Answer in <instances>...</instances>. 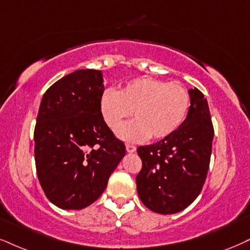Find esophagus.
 <instances>
[{
  "mask_svg": "<svg viewBox=\"0 0 250 250\" xmlns=\"http://www.w3.org/2000/svg\"><path fill=\"white\" fill-rule=\"evenodd\" d=\"M126 150H127V153H134L137 148H135V146H133V145L127 144L126 145Z\"/></svg>",
  "mask_w": 250,
  "mask_h": 250,
  "instance_id": "esophagus-1",
  "label": "esophagus"
}]
</instances>
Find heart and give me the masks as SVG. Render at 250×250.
Returning a JSON list of instances; mask_svg holds the SVG:
<instances>
[{
	"instance_id": "1",
	"label": "heart",
	"mask_w": 250,
	"mask_h": 250,
	"mask_svg": "<svg viewBox=\"0 0 250 250\" xmlns=\"http://www.w3.org/2000/svg\"><path fill=\"white\" fill-rule=\"evenodd\" d=\"M100 106L104 122L113 131L118 130L132 113L137 117L118 132L122 139H163L174 133L186 119L190 94L177 82L141 76L125 83L119 91L104 90Z\"/></svg>"
}]
</instances>
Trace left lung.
<instances>
[{"instance_id":"8db88e82","label":"left lung","mask_w":250,"mask_h":250,"mask_svg":"<svg viewBox=\"0 0 250 250\" xmlns=\"http://www.w3.org/2000/svg\"><path fill=\"white\" fill-rule=\"evenodd\" d=\"M187 118L174 133L138 147L143 168L137 175L141 202L160 214L177 213L195 200L210 166L214 130L206 98L190 89Z\"/></svg>"}]
</instances>
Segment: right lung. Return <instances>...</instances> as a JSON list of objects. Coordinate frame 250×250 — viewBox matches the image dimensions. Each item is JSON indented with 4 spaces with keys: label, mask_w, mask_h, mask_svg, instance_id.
<instances>
[{
    "label": "right lung",
    "mask_w": 250,
    "mask_h": 250,
    "mask_svg": "<svg viewBox=\"0 0 250 250\" xmlns=\"http://www.w3.org/2000/svg\"><path fill=\"white\" fill-rule=\"evenodd\" d=\"M101 70L79 69L46 90L35 127L38 180L51 203L81 210L100 198L125 155L101 112Z\"/></svg>",
    "instance_id": "add662e5"
}]
</instances>
